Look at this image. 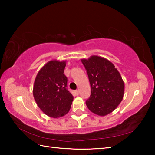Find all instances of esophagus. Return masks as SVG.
<instances>
[{
	"label": "esophagus",
	"instance_id": "esophagus-1",
	"mask_svg": "<svg viewBox=\"0 0 155 155\" xmlns=\"http://www.w3.org/2000/svg\"><path fill=\"white\" fill-rule=\"evenodd\" d=\"M74 94H75V95L78 96V94H79V91H78V90H76V91H74Z\"/></svg>",
	"mask_w": 155,
	"mask_h": 155
}]
</instances>
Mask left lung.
I'll use <instances>...</instances> for the list:
<instances>
[{
	"instance_id": "8db88e82",
	"label": "left lung",
	"mask_w": 155,
	"mask_h": 155,
	"mask_svg": "<svg viewBox=\"0 0 155 155\" xmlns=\"http://www.w3.org/2000/svg\"><path fill=\"white\" fill-rule=\"evenodd\" d=\"M81 61L91 86V95L86 105L96 115H108L117 108L124 96V83L121 75L115 65L103 57L93 55Z\"/></svg>"
}]
</instances>
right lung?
<instances>
[{
	"instance_id": "add662e5",
	"label": "right lung",
	"mask_w": 155,
	"mask_h": 155,
	"mask_svg": "<svg viewBox=\"0 0 155 155\" xmlns=\"http://www.w3.org/2000/svg\"><path fill=\"white\" fill-rule=\"evenodd\" d=\"M65 65V61H48L38 72L34 82L33 94L37 104L46 115L54 118L68 114L74 98L67 88Z\"/></svg>"
}]
</instances>
